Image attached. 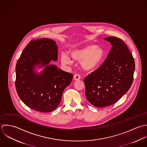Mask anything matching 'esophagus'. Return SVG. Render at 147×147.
I'll use <instances>...</instances> for the list:
<instances>
[{
	"label": "esophagus",
	"instance_id": "obj_1",
	"mask_svg": "<svg viewBox=\"0 0 147 147\" xmlns=\"http://www.w3.org/2000/svg\"><path fill=\"white\" fill-rule=\"evenodd\" d=\"M81 79V76L79 74H75L74 76V80L75 81H78Z\"/></svg>",
	"mask_w": 147,
	"mask_h": 147
}]
</instances>
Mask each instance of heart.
Here are the masks:
<instances>
[{"instance_id":"b5f03b06","label":"heart","mask_w":147,"mask_h":147,"mask_svg":"<svg viewBox=\"0 0 147 147\" xmlns=\"http://www.w3.org/2000/svg\"><path fill=\"white\" fill-rule=\"evenodd\" d=\"M105 55V51L102 48L93 44L76 48L70 52L71 59L78 61L81 60L82 66L88 71L98 68L102 62ZM61 61L64 65L71 63V59L65 54L61 55Z\"/></svg>"}]
</instances>
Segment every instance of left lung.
<instances>
[{
	"instance_id": "8db88e82",
	"label": "left lung",
	"mask_w": 147,
	"mask_h": 147,
	"mask_svg": "<svg viewBox=\"0 0 147 147\" xmlns=\"http://www.w3.org/2000/svg\"><path fill=\"white\" fill-rule=\"evenodd\" d=\"M105 40L112 45L106 59L84 78L86 98L97 107L114 104L128 91L135 68L133 56L122 40L113 36Z\"/></svg>"
}]
</instances>
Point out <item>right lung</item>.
<instances>
[{"label":"right lung","mask_w":147,"mask_h":147,"mask_svg":"<svg viewBox=\"0 0 147 147\" xmlns=\"http://www.w3.org/2000/svg\"><path fill=\"white\" fill-rule=\"evenodd\" d=\"M57 59V45L49 38L32 40L23 51L16 66L15 86L19 98L30 109L49 113L59 106L73 74L49 65ZM37 64L46 66L38 75L33 70Z\"/></svg>","instance_id":"obj_1"}]
</instances>
